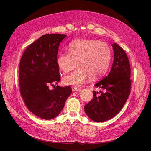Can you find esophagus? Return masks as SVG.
I'll use <instances>...</instances> for the list:
<instances>
[{
  "instance_id": "esophagus-1",
  "label": "esophagus",
  "mask_w": 151,
  "mask_h": 151,
  "mask_svg": "<svg viewBox=\"0 0 151 151\" xmlns=\"http://www.w3.org/2000/svg\"><path fill=\"white\" fill-rule=\"evenodd\" d=\"M72 90L73 91H81V88H76V87H72Z\"/></svg>"
}]
</instances>
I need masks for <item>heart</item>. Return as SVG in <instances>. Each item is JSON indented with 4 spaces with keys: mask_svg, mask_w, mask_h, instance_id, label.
<instances>
[{
    "mask_svg": "<svg viewBox=\"0 0 151 151\" xmlns=\"http://www.w3.org/2000/svg\"><path fill=\"white\" fill-rule=\"evenodd\" d=\"M69 54H60L57 63L63 73L78 69L63 78V83L74 87H81L89 75L96 78L101 76L108 68L111 52L106 43L93 39H78L69 46Z\"/></svg>",
    "mask_w": 151,
    "mask_h": 151,
    "instance_id": "obj_1",
    "label": "heart"
}]
</instances>
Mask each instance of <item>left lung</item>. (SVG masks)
I'll return each mask as SVG.
<instances>
[{
    "label": "left lung",
    "mask_w": 151,
    "mask_h": 151,
    "mask_svg": "<svg viewBox=\"0 0 151 151\" xmlns=\"http://www.w3.org/2000/svg\"><path fill=\"white\" fill-rule=\"evenodd\" d=\"M114 62L110 72L95 86L102 91H93V99L84 107L87 116L95 122H103L116 116L130 93L132 81L130 62L124 50L112 44Z\"/></svg>",
    "instance_id": "8db88e82"
}]
</instances>
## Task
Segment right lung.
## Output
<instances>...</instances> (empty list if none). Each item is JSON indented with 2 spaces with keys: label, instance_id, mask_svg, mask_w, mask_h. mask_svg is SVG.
Segmentation results:
<instances>
[{
  "label": "right lung",
  "instance_id": "obj_1",
  "mask_svg": "<svg viewBox=\"0 0 151 151\" xmlns=\"http://www.w3.org/2000/svg\"><path fill=\"white\" fill-rule=\"evenodd\" d=\"M63 34H47L30 44L21 57L19 68L20 93L28 109L44 119H51L61 112L72 90L69 86L50 85L60 80L57 54Z\"/></svg>",
  "mask_w": 151,
  "mask_h": 151
}]
</instances>
